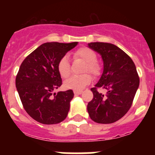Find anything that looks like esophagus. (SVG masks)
I'll return each mask as SVG.
<instances>
[{
	"label": "esophagus",
	"instance_id": "1",
	"mask_svg": "<svg viewBox=\"0 0 155 155\" xmlns=\"http://www.w3.org/2000/svg\"><path fill=\"white\" fill-rule=\"evenodd\" d=\"M73 92H74L75 94H76V95H79V94H81L82 93V91H79V90H74V91H73Z\"/></svg>",
	"mask_w": 155,
	"mask_h": 155
}]
</instances>
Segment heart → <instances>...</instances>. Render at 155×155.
Listing matches in <instances>:
<instances>
[{
    "instance_id": "heart-1",
    "label": "heart",
    "mask_w": 155,
    "mask_h": 155,
    "mask_svg": "<svg viewBox=\"0 0 155 155\" xmlns=\"http://www.w3.org/2000/svg\"><path fill=\"white\" fill-rule=\"evenodd\" d=\"M74 57L76 58H80L85 62L84 72L88 71L94 75H97L101 70L99 64L96 61L97 55L94 51L87 47L80 48L75 51ZM58 70L59 74L63 78H67L70 73V65L68 56L64 55L60 59L58 64ZM92 78L90 74L73 76L67 79L64 82V86L68 89L81 90L91 83Z\"/></svg>"
}]
</instances>
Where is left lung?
I'll return each mask as SVG.
<instances>
[{
	"instance_id": "8db88e82",
	"label": "left lung",
	"mask_w": 155,
	"mask_h": 155,
	"mask_svg": "<svg viewBox=\"0 0 155 155\" xmlns=\"http://www.w3.org/2000/svg\"><path fill=\"white\" fill-rule=\"evenodd\" d=\"M87 47L97 51L104 62L103 73L94 87V97L87 107L90 118L99 124H111L122 118L132 105L140 85V78L132 59L115 45L90 43ZM107 90L103 95L96 88Z\"/></svg>"
}]
</instances>
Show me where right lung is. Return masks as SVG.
I'll use <instances>...</instances> for the list:
<instances>
[{"mask_svg":"<svg viewBox=\"0 0 155 155\" xmlns=\"http://www.w3.org/2000/svg\"><path fill=\"white\" fill-rule=\"evenodd\" d=\"M78 42L40 45L23 61L15 78V86L24 109L43 124H58L68 116L74 94L72 90L53 91L62 85L58 64Z\"/></svg>","mask_w":155,"mask_h":155,"instance_id":"1","label":"right lung"}]
</instances>
